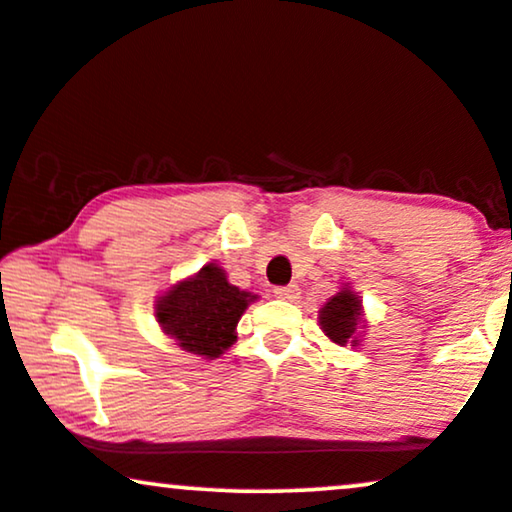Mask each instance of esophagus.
I'll return each mask as SVG.
<instances>
[{
    "label": "esophagus",
    "instance_id": "obj_1",
    "mask_svg": "<svg viewBox=\"0 0 512 512\" xmlns=\"http://www.w3.org/2000/svg\"><path fill=\"white\" fill-rule=\"evenodd\" d=\"M297 290H300V288L290 283V286H278V288H274V295L281 297V300H295V297L300 295V293H297Z\"/></svg>",
    "mask_w": 512,
    "mask_h": 512
}]
</instances>
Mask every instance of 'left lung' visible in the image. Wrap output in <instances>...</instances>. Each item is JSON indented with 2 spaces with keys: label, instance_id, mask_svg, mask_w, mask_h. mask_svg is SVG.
<instances>
[{
  "label": "left lung",
  "instance_id": "1",
  "mask_svg": "<svg viewBox=\"0 0 512 512\" xmlns=\"http://www.w3.org/2000/svg\"><path fill=\"white\" fill-rule=\"evenodd\" d=\"M359 323H361V300L359 295L352 293L349 288H342L338 295H333L331 300L323 304L319 312L321 331L340 347L359 345V333H357Z\"/></svg>",
  "mask_w": 512,
  "mask_h": 512
}]
</instances>
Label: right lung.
I'll return each mask as SVG.
<instances>
[{
    "label": "right lung",
    "mask_w": 512,
    "mask_h": 512,
    "mask_svg": "<svg viewBox=\"0 0 512 512\" xmlns=\"http://www.w3.org/2000/svg\"><path fill=\"white\" fill-rule=\"evenodd\" d=\"M252 300L257 297L226 281L222 267L205 264L158 297L155 319L181 349L217 359L236 342V326Z\"/></svg>",
    "instance_id": "obj_1"
}]
</instances>
